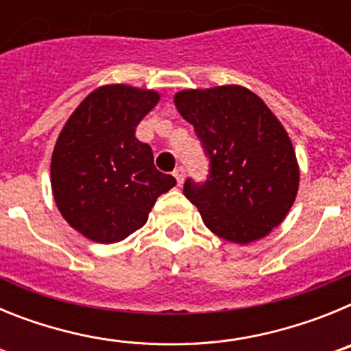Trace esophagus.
<instances>
[{
    "label": "esophagus",
    "instance_id": "obj_1",
    "mask_svg": "<svg viewBox=\"0 0 351 351\" xmlns=\"http://www.w3.org/2000/svg\"><path fill=\"white\" fill-rule=\"evenodd\" d=\"M173 178H176L178 184L181 186L182 181H184V169H182V167H178V169L173 170Z\"/></svg>",
    "mask_w": 351,
    "mask_h": 351
}]
</instances>
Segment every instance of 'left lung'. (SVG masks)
Wrapping results in <instances>:
<instances>
[{
    "label": "left lung",
    "mask_w": 351,
    "mask_h": 351,
    "mask_svg": "<svg viewBox=\"0 0 351 351\" xmlns=\"http://www.w3.org/2000/svg\"><path fill=\"white\" fill-rule=\"evenodd\" d=\"M209 156L206 182H184L206 226L228 243L250 244L287 218L299 191V163L287 130L243 86L184 89L173 96Z\"/></svg>",
    "instance_id": "obj_1"
}]
</instances>
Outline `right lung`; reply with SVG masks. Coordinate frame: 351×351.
<instances>
[{
    "label": "right lung",
    "instance_id": "1",
    "mask_svg": "<svg viewBox=\"0 0 351 351\" xmlns=\"http://www.w3.org/2000/svg\"><path fill=\"white\" fill-rule=\"evenodd\" d=\"M160 101L153 89L108 84L89 93L56 141L51 186L71 228L101 244L142 228L156 198L176 179L154 167L135 128Z\"/></svg>",
    "mask_w": 351,
    "mask_h": 351
}]
</instances>
